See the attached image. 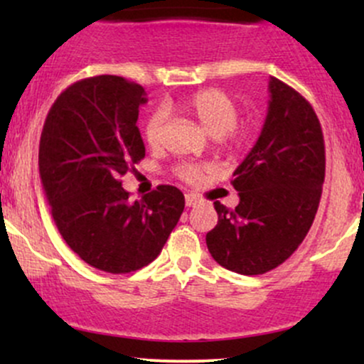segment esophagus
Here are the masks:
<instances>
[{
    "instance_id": "esophagus-1",
    "label": "esophagus",
    "mask_w": 364,
    "mask_h": 364,
    "mask_svg": "<svg viewBox=\"0 0 364 364\" xmlns=\"http://www.w3.org/2000/svg\"><path fill=\"white\" fill-rule=\"evenodd\" d=\"M198 202H200V198H198V196H196V195H193V193H188V195L185 196L186 207H195Z\"/></svg>"
}]
</instances>
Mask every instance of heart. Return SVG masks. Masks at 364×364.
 <instances>
[{
    "label": "heart",
    "instance_id": "1",
    "mask_svg": "<svg viewBox=\"0 0 364 364\" xmlns=\"http://www.w3.org/2000/svg\"><path fill=\"white\" fill-rule=\"evenodd\" d=\"M183 109L202 124V128L215 140L220 150L236 152L245 147L248 133L237 129L236 124L240 111H237L236 102L225 92L219 89L196 90L183 101ZM166 119H168V114L164 109L154 111L149 116L144 135L150 147L156 149L164 140ZM176 174L183 181L196 183L203 176V169L195 164H181L178 166Z\"/></svg>",
    "mask_w": 364,
    "mask_h": 364
}]
</instances>
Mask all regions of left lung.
<instances>
[{
	"label": "left lung",
	"mask_w": 364,
	"mask_h": 364,
	"mask_svg": "<svg viewBox=\"0 0 364 364\" xmlns=\"http://www.w3.org/2000/svg\"><path fill=\"white\" fill-rule=\"evenodd\" d=\"M270 101L257 144L235 171L240 195L232 208L214 202L217 225L207 248L224 269L265 274L303 243L318 210L325 179V144L311 104L270 77Z\"/></svg>",
	"instance_id": "8db88e82"
}]
</instances>
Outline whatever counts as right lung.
<instances>
[{"label": "right lung", "mask_w": 364, "mask_h": 364, "mask_svg": "<svg viewBox=\"0 0 364 364\" xmlns=\"http://www.w3.org/2000/svg\"><path fill=\"white\" fill-rule=\"evenodd\" d=\"M144 87L116 75L63 90L46 118L39 173L58 231L83 262L109 274L135 272L161 253L185 208L176 186L129 202L119 178L145 157L136 127Z\"/></svg>", "instance_id": "obj_1"}]
</instances>
